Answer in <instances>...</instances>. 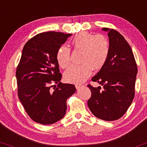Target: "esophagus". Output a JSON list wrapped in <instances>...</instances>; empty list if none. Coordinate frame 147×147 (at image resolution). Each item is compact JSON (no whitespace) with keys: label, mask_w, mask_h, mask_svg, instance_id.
I'll list each match as a JSON object with an SVG mask.
<instances>
[{"label":"esophagus","mask_w":147,"mask_h":147,"mask_svg":"<svg viewBox=\"0 0 147 147\" xmlns=\"http://www.w3.org/2000/svg\"><path fill=\"white\" fill-rule=\"evenodd\" d=\"M81 86H82V85H81V84H77V85H75L76 89H77V90H79V89L80 87H81Z\"/></svg>","instance_id":"obj_1"}]
</instances>
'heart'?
<instances>
[{
	"label": "heart",
	"mask_w": 147,
	"mask_h": 147,
	"mask_svg": "<svg viewBox=\"0 0 147 147\" xmlns=\"http://www.w3.org/2000/svg\"><path fill=\"white\" fill-rule=\"evenodd\" d=\"M75 49L83 51L81 65L72 66L64 73V79L71 83L84 82L91 75L92 69H101L107 63L110 53V44L105 36L81 32L71 40ZM56 60L61 68H67L71 64V53L69 48L61 46L56 52Z\"/></svg>",
	"instance_id": "1"
}]
</instances>
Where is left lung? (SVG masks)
<instances>
[{
    "label": "left lung",
    "mask_w": 147,
    "mask_h": 147,
    "mask_svg": "<svg viewBox=\"0 0 147 147\" xmlns=\"http://www.w3.org/2000/svg\"><path fill=\"white\" fill-rule=\"evenodd\" d=\"M102 30L109 32L110 53L107 63L92 80L102 85L103 90L100 86L87 85L92 92L87 105L96 117L111 121L121 117L132 102L138 68L124 37L114 29Z\"/></svg>",
    "instance_id": "left-lung-1"
}]
</instances>
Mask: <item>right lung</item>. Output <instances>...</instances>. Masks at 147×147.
<instances>
[{
    "label": "right lung",
    "mask_w": 147,
    "mask_h": 147,
    "mask_svg": "<svg viewBox=\"0 0 147 147\" xmlns=\"http://www.w3.org/2000/svg\"><path fill=\"white\" fill-rule=\"evenodd\" d=\"M71 34L40 33L25 44L16 69L18 94L26 112L36 123L49 125L66 114L75 85L62 83L56 60L58 48ZM54 84H57V86Z\"/></svg>",
    "instance_id": "add662e5"
}]
</instances>
